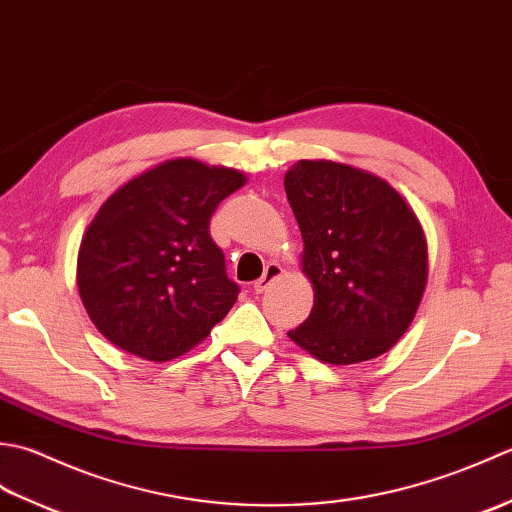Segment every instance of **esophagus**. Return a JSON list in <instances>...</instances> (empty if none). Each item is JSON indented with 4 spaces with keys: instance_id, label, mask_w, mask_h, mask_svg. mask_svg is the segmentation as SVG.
<instances>
[{
    "instance_id": "1",
    "label": "esophagus",
    "mask_w": 512,
    "mask_h": 512,
    "mask_svg": "<svg viewBox=\"0 0 512 512\" xmlns=\"http://www.w3.org/2000/svg\"><path fill=\"white\" fill-rule=\"evenodd\" d=\"M281 275H284V268H281L277 262L266 264L264 275L255 281L253 290H255V292H264V290L270 288V284H273V281H277Z\"/></svg>"
}]
</instances>
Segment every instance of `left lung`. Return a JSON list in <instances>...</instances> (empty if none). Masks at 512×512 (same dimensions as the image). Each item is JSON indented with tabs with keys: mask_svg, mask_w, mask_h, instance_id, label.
Here are the masks:
<instances>
[{
	"mask_svg": "<svg viewBox=\"0 0 512 512\" xmlns=\"http://www.w3.org/2000/svg\"><path fill=\"white\" fill-rule=\"evenodd\" d=\"M284 187L312 281L310 317L288 336L330 365L394 347L427 286V239L416 213L383 178L332 160H299Z\"/></svg>",
	"mask_w": 512,
	"mask_h": 512,
	"instance_id": "obj_1",
	"label": "left lung"
}]
</instances>
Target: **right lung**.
Masks as SVG:
<instances>
[{"label":"right lung","mask_w":512,"mask_h":512,"mask_svg":"<svg viewBox=\"0 0 512 512\" xmlns=\"http://www.w3.org/2000/svg\"><path fill=\"white\" fill-rule=\"evenodd\" d=\"M246 184L237 169L167 160L123 184L85 231L76 284L107 341L169 361L211 334L237 301L209 233L217 204Z\"/></svg>","instance_id":"right-lung-1"}]
</instances>
